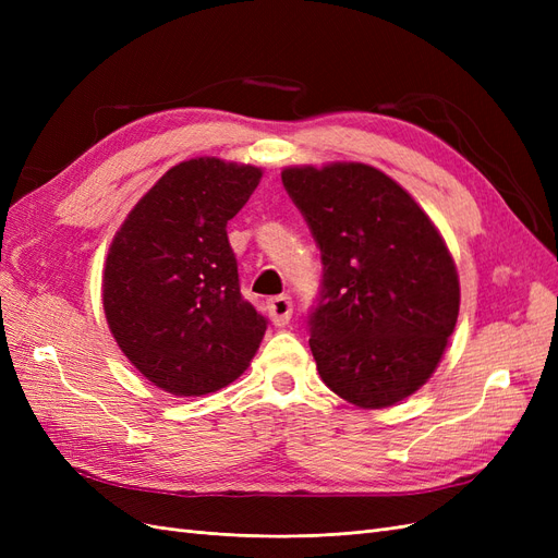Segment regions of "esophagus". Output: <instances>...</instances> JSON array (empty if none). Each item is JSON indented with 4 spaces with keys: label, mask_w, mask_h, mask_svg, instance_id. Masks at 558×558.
I'll return each instance as SVG.
<instances>
[{
    "label": "esophagus",
    "mask_w": 558,
    "mask_h": 558,
    "mask_svg": "<svg viewBox=\"0 0 558 558\" xmlns=\"http://www.w3.org/2000/svg\"><path fill=\"white\" fill-rule=\"evenodd\" d=\"M267 312H269V316H272L275 326H286L293 314V302L289 295H275L267 300Z\"/></svg>",
    "instance_id": "1"
}]
</instances>
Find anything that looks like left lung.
Here are the masks:
<instances>
[{
    "instance_id": "8db88e82",
    "label": "left lung",
    "mask_w": 558,
    "mask_h": 558,
    "mask_svg": "<svg viewBox=\"0 0 558 558\" xmlns=\"http://www.w3.org/2000/svg\"><path fill=\"white\" fill-rule=\"evenodd\" d=\"M281 181L324 263L307 314L320 379L359 408L408 398L433 375L459 318V275L440 232L363 162L289 167Z\"/></svg>"
}]
</instances>
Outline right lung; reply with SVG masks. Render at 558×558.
Returning <instances> with one entry per match:
<instances>
[{"mask_svg": "<svg viewBox=\"0 0 558 558\" xmlns=\"http://www.w3.org/2000/svg\"><path fill=\"white\" fill-rule=\"evenodd\" d=\"M260 170L218 158L172 167L111 242L105 312L118 347L174 396H205L248 367L267 318L240 291L228 221Z\"/></svg>", "mask_w": 558, "mask_h": 558, "instance_id": "add662e5", "label": "right lung"}]
</instances>
